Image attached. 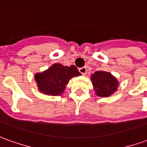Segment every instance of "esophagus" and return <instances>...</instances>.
I'll use <instances>...</instances> for the list:
<instances>
[{
  "label": "esophagus",
  "mask_w": 147,
  "mask_h": 147,
  "mask_svg": "<svg viewBox=\"0 0 147 147\" xmlns=\"http://www.w3.org/2000/svg\"><path fill=\"white\" fill-rule=\"evenodd\" d=\"M79 71L82 74V75H86L87 73V68L85 67H80L79 68Z\"/></svg>",
  "instance_id": "1"
}]
</instances>
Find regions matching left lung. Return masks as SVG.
<instances>
[{
    "mask_svg": "<svg viewBox=\"0 0 147 147\" xmlns=\"http://www.w3.org/2000/svg\"><path fill=\"white\" fill-rule=\"evenodd\" d=\"M91 80L96 92V95L101 97H107L115 92L118 81L111 73L99 71L91 76Z\"/></svg>",
    "mask_w": 147,
    "mask_h": 147,
    "instance_id": "left-lung-1",
    "label": "left lung"
}]
</instances>
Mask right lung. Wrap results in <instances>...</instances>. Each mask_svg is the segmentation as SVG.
I'll list each match as a JSON object with an SVG mask.
<instances>
[{
  "label": "right lung",
  "mask_w": 147,
  "mask_h": 147,
  "mask_svg": "<svg viewBox=\"0 0 147 147\" xmlns=\"http://www.w3.org/2000/svg\"><path fill=\"white\" fill-rule=\"evenodd\" d=\"M80 75L81 74L74 65L67 67L55 63L43 72L36 73L34 79L38 90L42 93L59 96L65 90L70 80Z\"/></svg>",
  "instance_id": "right-lung-1"
}]
</instances>
